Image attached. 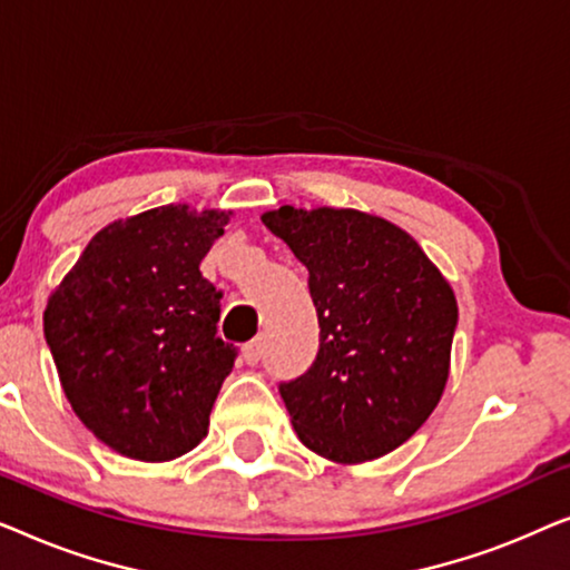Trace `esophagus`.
<instances>
[{
    "label": "esophagus",
    "instance_id": "esophagus-1",
    "mask_svg": "<svg viewBox=\"0 0 570 570\" xmlns=\"http://www.w3.org/2000/svg\"><path fill=\"white\" fill-rule=\"evenodd\" d=\"M240 353H244V361H246L248 365L259 363V361H262V353H264V342H262V337H254L252 342H246Z\"/></svg>",
    "mask_w": 570,
    "mask_h": 570
}]
</instances>
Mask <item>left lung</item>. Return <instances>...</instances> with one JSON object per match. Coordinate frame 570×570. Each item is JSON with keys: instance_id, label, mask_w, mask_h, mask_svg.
<instances>
[{"instance_id": "obj_1", "label": "left lung", "mask_w": 570, "mask_h": 570, "mask_svg": "<svg viewBox=\"0 0 570 570\" xmlns=\"http://www.w3.org/2000/svg\"><path fill=\"white\" fill-rule=\"evenodd\" d=\"M262 223L308 269L318 355L279 394L301 443L337 464L402 446L441 402L456 298L400 225L361 209L277 207Z\"/></svg>"}]
</instances>
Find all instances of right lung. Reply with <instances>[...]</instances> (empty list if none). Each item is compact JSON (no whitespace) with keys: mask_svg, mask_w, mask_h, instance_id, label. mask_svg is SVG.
<instances>
[{"mask_svg":"<svg viewBox=\"0 0 570 570\" xmlns=\"http://www.w3.org/2000/svg\"><path fill=\"white\" fill-rule=\"evenodd\" d=\"M230 215L163 205L108 223L49 295L61 389L116 454L170 462L207 435L236 347L217 337L220 293L199 264Z\"/></svg>","mask_w":570,"mask_h":570,"instance_id":"obj_1","label":"right lung"}]
</instances>
